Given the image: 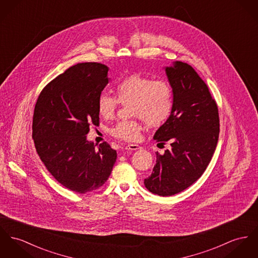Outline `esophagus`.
I'll use <instances>...</instances> for the list:
<instances>
[{
  "mask_svg": "<svg viewBox=\"0 0 258 258\" xmlns=\"http://www.w3.org/2000/svg\"><path fill=\"white\" fill-rule=\"evenodd\" d=\"M139 148H141V147L139 146V144H127V145L125 146V149H127V150H132V151L138 150Z\"/></svg>",
  "mask_w": 258,
  "mask_h": 258,
  "instance_id": "obj_1",
  "label": "esophagus"
}]
</instances>
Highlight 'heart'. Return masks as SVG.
I'll return each mask as SVG.
<instances>
[{
    "instance_id": "1",
    "label": "heart",
    "mask_w": 258,
    "mask_h": 258,
    "mask_svg": "<svg viewBox=\"0 0 258 258\" xmlns=\"http://www.w3.org/2000/svg\"><path fill=\"white\" fill-rule=\"evenodd\" d=\"M116 94L101 93L97 100L98 114L104 119L112 118L119 103L132 104V115L139 119L119 121L111 128V135L125 141H138L141 136V120L157 127L164 124L174 109V92L166 80H153L141 75H132L119 80Z\"/></svg>"
}]
</instances>
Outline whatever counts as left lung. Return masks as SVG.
<instances>
[{
    "label": "left lung",
    "instance_id": "obj_1",
    "mask_svg": "<svg viewBox=\"0 0 258 258\" xmlns=\"http://www.w3.org/2000/svg\"><path fill=\"white\" fill-rule=\"evenodd\" d=\"M174 92L171 117L154 135L172 148L157 153L146 188L161 197L178 194L199 179L214 154L219 139L218 107L208 86L188 63L175 61L165 68Z\"/></svg>",
    "mask_w": 258,
    "mask_h": 258
}]
</instances>
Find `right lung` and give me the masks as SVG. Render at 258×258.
I'll use <instances>...</instances> for the list:
<instances>
[{"label":"right lung","mask_w":258,"mask_h":258,"mask_svg":"<svg viewBox=\"0 0 258 258\" xmlns=\"http://www.w3.org/2000/svg\"><path fill=\"white\" fill-rule=\"evenodd\" d=\"M109 68L82 62L49 82L35 104L32 138L50 174L64 187L86 194L111 175L117 151L107 142L98 147L86 139L99 124L97 100L109 82Z\"/></svg>","instance_id":"right-lung-1"}]
</instances>
